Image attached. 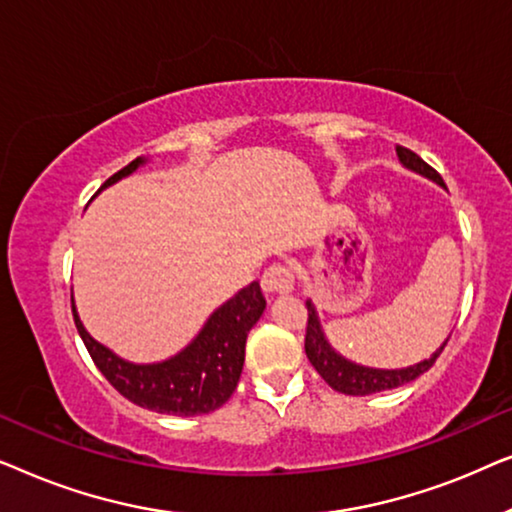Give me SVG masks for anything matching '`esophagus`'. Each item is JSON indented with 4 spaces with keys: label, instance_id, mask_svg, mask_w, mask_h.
Returning a JSON list of instances; mask_svg holds the SVG:
<instances>
[{
    "label": "esophagus",
    "instance_id": "34e87169",
    "mask_svg": "<svg viewBox=\"0 0 512 512\" xmlns=\"http://www.w3.org/2000/svg\"><path fill=\"white\" fill-rule=\"evenodd\" d=\"M261 286L268 296H282V293H289L293 289V272L286 268V265H272V268L265 270Z\"/></svg>",
    "mask_w": 512,
    "mask_h": 512
}]
</instances>
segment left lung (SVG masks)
I'll return each mask as SVG.
<instances>
[{"mask_svg":"<svg viewBox=\"0 0 512 512\" xmlns=\"http://www.w3.org/2000/svg\"><path fill=\"white\" fill-rule=\"evenodd\" d=\"M398 160H401L403 167L408 170L422 174V177L436 181L438 186H443V177L433 170L431 165H426L417 153H412L405 146H396ZM307 333H305V354L310 363L314 366V370L324 377V382L328 387L340 391V394L347 396H368V394H380V391L387 389H396L403 387L412 380H417L419 375H424L429 370L436 359L443 352L447 340L440 345L436 352H433L429 359L415 363V366L408 368H394V370H384V368H368L361 366V363H354L342 356L340 352H335L331 347V342L326 340L324 328H321L319 314L314 310L312 300H307Z\"/></svg>","mask_w":512,"mask_h":512,"instance_id":"1","label":"left lung"}]
</instances>
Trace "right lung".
<instances>
[{"mask_svg": "<svg viewBox=\"0 0 512 512\" xmlns=\"http://www.w3.org/2000/svg\"><path fill=\"white\" fill-rule=\"evenodd\" d=\"M144 163V158L132 160L130 165L104 181L100 191L130 177ZM263 310L265 298L261 286L251 282L221 307H216L200 333L179 354L158 363H132L121 359L86 331L72 296L76 331H79L90 359L95 361L111 387L139 408L179 417L207 415L233 396L242 375L247 335L261 319Z\"/></svg>", "mask_w": 512, "mask_h": 512, "instance_id": "add662e5", "label": "right lung"}]
</instances>
